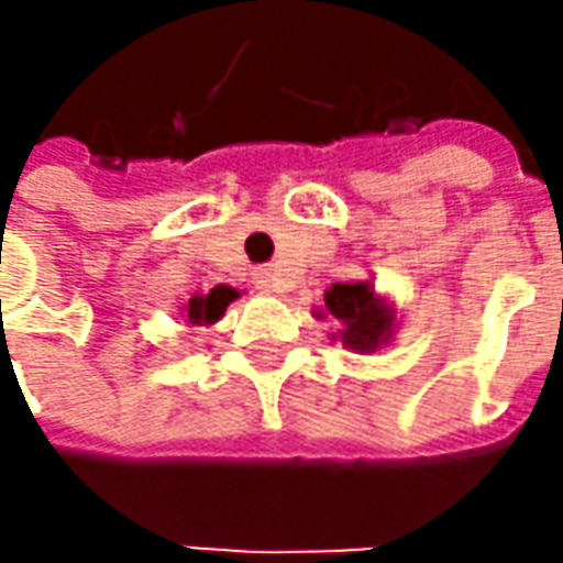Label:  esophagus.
I'll use <instances>...</instances> for the list:
<instances>
[{
  "label": "esophagus",
  "instance_id": "34e87169",
  "mask_svg": "<svg viewBox=\"0 0 563 563\" xmlns=\"http://www.w3.org/2000/svg\"><path fill=\"white\" fill-rule=\"evenodd\" d=\"M253 285H256V291H263V294H272L275 291V272L272 269H256L253 272Z\"/></svg>",
  "mask_w": 563,
  "mask_h": 563
}]
</instances>
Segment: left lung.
<instances>
[{
    "label": "left lung",
    "mask_w": 563,
    "mask_h": 563,
    "mask_svg": "<svg viewBox=\"0 0 563 563\" xmlns=\"http://www.w3.org/2000/svg\"><path fill=\"white\" fill-rule=\"evenodd\" d=\"M316 319H335L338 332L332 341H341L354 354H373L391 344L398 332L395 300L376 291L373 278L363 282H335L325 291V303L313 310Z\"/></svg>",
    "instance_id": "1"
}]
</instances>
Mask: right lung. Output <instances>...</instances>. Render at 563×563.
<instances>
[{
	"label": "right lung",
	"mask_w": 563,
	"mask_h": 563,
	"mask_svg": "<svg viewBox=\"0 0 563 563\" xmlns=\"http://www.w3.org/2000/svg\"><path fill=\"white\" fill-rule=\"evenodd\" d=\"M238 297H241V291L231 285H216L209 291H197L190 300H185L181 319L190 325H216L225 316L228 303H234Z\"/></svg>",
	"instance_id": "obj_1"
}]
</instances>
